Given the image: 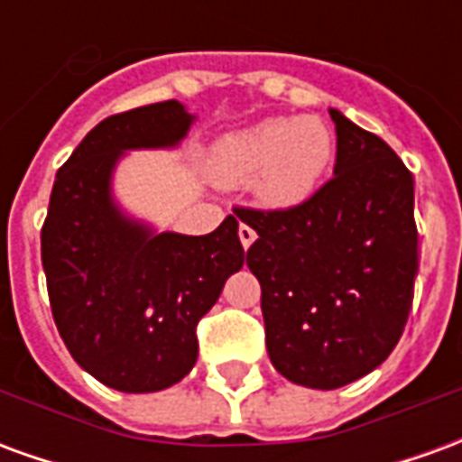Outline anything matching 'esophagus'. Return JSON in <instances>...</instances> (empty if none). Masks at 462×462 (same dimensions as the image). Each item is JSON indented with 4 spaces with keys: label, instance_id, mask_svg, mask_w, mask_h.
Listing matches in <instances>:
<instances>
[{
    "label": "esophagus",
    "instance_id": "obj_1",
    "mask_svg": "<svg viewBox=\"0 0 462 462\" xmlns=\"http://www.w3.org/2000/svg\"><path fill=\"white\" fill-rule=\"evenodd\" d=\"M237 235H240V242H242V247H245V250L250 247L252 242L257 240V232L252 230L250 225H245V222H240V227H237Z\"/></svg>",
    "mask_w": 462,
    "mask_h": 462
}]
</instances>
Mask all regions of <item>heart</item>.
Here are the masks:
<instances>
[{"instance_id":"1","label":"heart","mask_w":462,"mask_h":462,"mask_svg":"<svg viewBox=\"0 0 462 462\" xmlns=\"http://www.w3.org/2000/svg\"><path fill=\"white\" fill-rule=\"evenodd\" d=\"M334 158V135L319 118H270L232 133L215 148V172L225 185L257 180L267 205L310 198Z\"/></svg>"}]
</instances>
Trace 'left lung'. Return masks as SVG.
I'll use <instances>...</instances> for the list:
<instances>
[{"instance_id": "1", "label": "left lung", "mask_w": 462, "mask_h": 462, "mask_svg": "<svg viewBox=\"0 0 462 462\" xmlns=\"http://www.w3.org/2000/svg\"><path fill=\"white\" fill-rule=\"evenodd\" d=\"M337 165L307 200L235 208L257 232L247 267L260 280L274 368L307 388L346 386L396 348L418 274L413 175L386 141L331 111Z\"/></svg>"}]
</instances>
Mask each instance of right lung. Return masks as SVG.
<instances>
[{"label":"right lung","instance_id":"right-lung-1","mask_svg":"<svg viewBox=\"0 0 462 462\" xmlns=\"http://www.w3.org/2000/svg\"><path fill=\"white\" fill-rule=\"evenodd\" d=\"M192 116L178 101L108 116L56 172L42 264L69 354L106 386L151 393L198 358V321L245 262L237 220L210 235L151 232L116 210L108 180L121 151L175 145Z\"/></svg>","mask_w":462,"mask_h":462}]
</instances>
